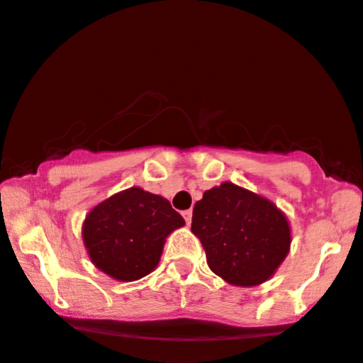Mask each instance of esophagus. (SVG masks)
<instances>
[{"label":"esophagus","mask_w":363,"mask_h":363,"mask_svg":"<svg viewBox=\"0 0 363 363\" xmlns=\"http://www.w3.org/2000/svg\"><path fill=\"white\" fill-rule=\"evenodd\" d=\"M182 217H184L186 224H191V218H193V210H186V212H182Z\"/></svg>","instance_id":"esophagus-1"}]
</instances>
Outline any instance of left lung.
Returning a JSON list of instances; mask_svg holds the SVG:
<instances>
[{
    "label": "left lung",
    "mask_w": 363,
    "mask_h": 363,
    "mask_svg": "<svg viewBox=\"0 0 363 363\" xmlns=\"http://www.w3.org/2000/svg\"><path fill=\"white\" fill-rule=\"evenodd\" d=\"M191 230L201 241L212 272L245 288L272 277L291 245L284 213L233 182L205 191L194 205Z\"/></svg>",
    "instance_id": "obj_1"
}]
</instances>
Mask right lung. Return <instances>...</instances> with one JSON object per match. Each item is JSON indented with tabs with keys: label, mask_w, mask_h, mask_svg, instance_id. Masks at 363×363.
Masks as SVG:
<instances>
[{
	"label": "right lung",
	"mask_w": 363,
	"mask_h": 363,
	"mask_svg": "<svg viewBox=\"0 0 363 363\" xmlns=\"http://www.w3.org/2000/svg\"><path fill=\"white\" fill-rule=\"evenodd\" d=\"M184 218L165 198L130 188L94 206L82 225L91 262L118 281L148 276L160 262L165 238Z\"/></svg>",
	"instance_id": "right-lung-1"
}]
</instances>
